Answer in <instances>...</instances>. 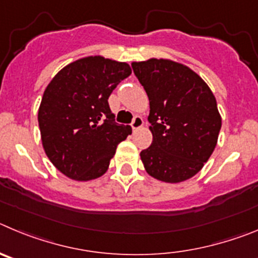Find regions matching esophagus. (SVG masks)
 <instances>
[{
  "instance_id": "esophagus-1",
  "label": "esophagus",
  "mask_w": 258,
  "mask_h": 258,
  "mask_svg": "<svg viewBox=\"0 0 258 258\" xmlns=\"http://www.w3.org/2000/svg\"><path fill=\"white\" fill-rule=\"evenodd\" d=\"M143 124H144L143 118H141L140 115H135L134 119H132V122H131L132 130H134V131H136V130L141 128V127H143Z\"/></svg>"
}]
</instances>
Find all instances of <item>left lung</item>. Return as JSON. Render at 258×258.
I'll return each mask as SVG.
<instances>
[{"label": "left lung", "mask_w": 258, "mask_h": 258, "mask_svg": "<svg viewBox=\"0 0 258 258\" xmlns=\"http://www.w3.org/2000/svg\"><path fill=\"white\" fill-rule=\"evenodd\" d=\"M131 66L150 104L153 143L140 153L146 172L171 184L192 177L213 153L221 130L212 91L196 72L171 60Z\"/></svg>", "instance_id": "left-lung-1"}]
</instances>
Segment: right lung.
Masks as SVG:
<instances>
[{
	"instance_id": "right-lung-1",
	"label": "right lung",
	"mask_w": 258,
	"mask_h": 258,
	"mask_svg": "<svg viewBox=\"0 0 258 258\" xmlns=\"http://www.w3.org/2000/svg\"><path fill=\"white\" fill-rule=\"evenodd\" d=\"M131 74L126 62L89 56L71 62L43 92L38 124L46 155L68 177L89 181L106 172L131 126L115 122L108 99Z\"/></svg>"
}]
</instances>
